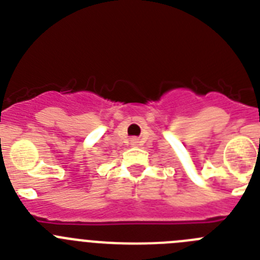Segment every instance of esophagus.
I'll use <instances>...</instances> for the list:
<instances>
[{
  "mask_svg": "<svg viewBox=\"0 0 260 260\" xmlns=\"http://www.w3.org/2000/svg\"><path fill=\"white\" fill-rule=\"evenodd\" d=\"M138 143H139V141H138L137 138H133V139H132V144H133V146H137Z\"/></svg>",
  "mask_w": 260,
  "mask_h": 260,
  "instance_id": "34e87169",
  "label": "esophagus"
}]
</instances>
